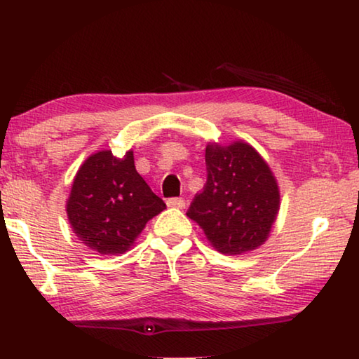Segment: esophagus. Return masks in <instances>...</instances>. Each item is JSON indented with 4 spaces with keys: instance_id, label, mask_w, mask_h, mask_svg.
<instances>
[{
    "instance_id": "1",
    "label": "esophagus",
    "mask_w": 359,
    "mask_h": 359,
    "mask_svg": "<svg viewBox=\"0 0 359 359\" xmlns=\"http://www.w3.org/2000/svg\"><path fill=\"white\" fill-rule=\"evenodd\" d=\"M168 208H177V209H184L185 208V199L184 198H169L168 201Z\"/></svg>"
}]
</instances>
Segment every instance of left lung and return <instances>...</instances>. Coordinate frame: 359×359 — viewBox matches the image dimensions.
<instances>
[{
    "instance_id": "8db88e82",
    "label": "left lung",
    "mask_w": 359,
    "mask_h": 359,
    "mask_svg": "<svg viewBox=\"0 0 359 359\" xmlns=\"http://www.w3.org/2000/svg\"><path fill=\"white\" fill-rule=\"evenodd\" d=\"M208 182L187 215L223 255H241L264 244L280 208L274 175L247 142L205 147Z\"/></svg>"
}]
</instances>
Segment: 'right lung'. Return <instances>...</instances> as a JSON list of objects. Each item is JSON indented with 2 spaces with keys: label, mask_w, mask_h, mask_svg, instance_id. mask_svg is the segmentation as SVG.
Returning a JSON list of instances; mask_svg holds the SVG:
<instances>
[{
  "label": "right lung",
  "mask_w": 359,
  "mask_h": 359,
  "mask_svg": "<svg viewBox=\"0 0 359 359\" xmlns=\"http://www.w3.org/2000/svg\"><path fill=\"white\" fill-rule=\"evenodd\" d=\"M166 204L150 190L135 168L133 151L123 158L96 151L79 169L66 212L79 241L101 255L130 250L145 223Z\"/></svg>",
  "instance_id": "add662e5"
}]
</instances>
